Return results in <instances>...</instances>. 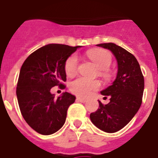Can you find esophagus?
I'll list each match as a JSON object with an SVG mask.
<instances>
[{
  "mask_svg": "<svg viewBox=\"0 0 158 158\" xmlns=\"http://www.w3.org/2000/svg\"><path fill=\"white\" fill-rule=\"evenodd\" d=\"M77 100L79 102H81V103H85L87 102V99H83V98H80V97H77Z\"/></svg>",
  "mask_w": 158,
  "mask_h": 158,
  "instance_id": "obj_1",
  "label": "esophagus"
}]
</instances>
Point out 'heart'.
<instances>
[{
  "mask_svg": "<svg viewBox=\"0 0 158 158\" xmlns=\"http://www.w3.org/2000/svg\"><path fill=\"white\" fill-rule=\"evenodd\" d=\"M87 56L95 66L101 71H106L112 64V54L105 50H91L87 51ZM79 59L76 54H72L66 60L65 71L68 76L75 75L78 69ZM107 76V74H104ZM100 84L96 80H89L84 78H77L70 83V90L75 95L86 97L88 96L93 91L97 90Z\"/></svg>",
  "mask_w": 158,
  "mask_h": 158,
  "instance_id": "b5f03b06",
  "label": "heart"
}]
</instances>
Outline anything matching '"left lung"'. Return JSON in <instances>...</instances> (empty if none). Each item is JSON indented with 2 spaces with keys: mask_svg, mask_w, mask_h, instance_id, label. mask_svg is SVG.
<instances>
[{
  "mask_svg": "<svg viewBox=\"0 0 158 158\" xmlns=\"http://www.w3.org/2000/svg\"><path fill=\"white\" fill-rule=\"evenodd\" d=\"M96 46L112 51L118 71L112 85L100 91L104 98H110V102L104 105L99 100V108L91 113L90 119L100 130L112 133L124 128L138 112L142 103L144 76L134 55L126 50L112 42Z\"/></svg>",
  "mask_w": 158,
  "mask_h": 158,
  "instance_id": "8db88e82",
  "label": "left lung"
}]
</instances>
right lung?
Listing matches in <instances>:
<instances>
[{
  "instance_id": "add662e5",
  "label": "right lung",
  "mask_w": 158,
  "mask_h": 158,
  "mask_svg": "<svg viewBox=\"0 0 158 158\" xmlns=\"http://www.w3.org/2000/svg\"><path fill=\"white\" fill-rule=\"evenodd\" d=\"M81 46L48 44L32 53L20 70L17 85L18 104L25 120L42 135L53 134L63 126L75 95L63 92L58 98L50 92L54 86L64 88L66 60Z\"/></svg>"
}]
</instances>
